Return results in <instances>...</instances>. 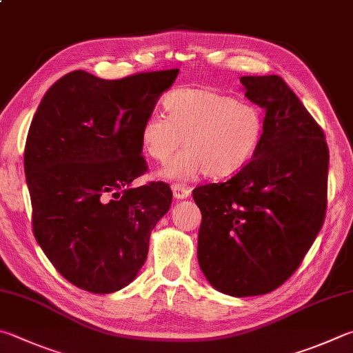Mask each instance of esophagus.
Here are the masks:
<instances>
[{
  "label": "esophagus",
  "instance_id": "1",
  "mask_svg": "<svg viewBox=\"0 0 353 353\" xmlns=\"http://www.w3.org/2000/svg\"><path fill=\"white\" fill-rule=\"evenodd\" d=\"M191 193V190L183 183H174L172 185V196L174 199H187Z\"/></svg>",
  "mask_w": 353,
  "mask_h": 353
}]
</instances>
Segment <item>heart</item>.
Here are the masks:
<instances>
[{"label":"heart","instance_id":"1","mask_svg":"<svg viewBox=\"0 0 353 353\" xmlns=\"http://www.w3.org/2000/svg\"><path fill=\"white\" fill-rule=\"evenodd\" d=\"M162 114H150L140 126L145 154L170 162L160 177L185 181L203 172L223 179L252 162L264 139V114L256 105L210 88H179L165 95Z\"/></svg>","mask_w":353,"mask_h":353}]
</instances>
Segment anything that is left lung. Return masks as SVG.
<instances>
[{
  "label": "left lung",
  "mask_w": 353,
  "mask_h": 353,
  "mask_svg": "<svg viewBox=\"0 0 353 353\" xmlns=\"http://www.w3.org/2000/svg\"><path fill=\"white\" fill-rule=\"evenodd\" d=\"M265 110L264 139L245 168L193 191L201 208L197 259L230 296L265 294L296 272L323 227L329 148L324 132L278 75L241 77Z\"/></svg>",
  "instance_id": "1"
}]
</instances>
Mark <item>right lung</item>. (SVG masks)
<instances>
[{
    "label": "right lung",
    "instance_id": "right-lung-1",
    "mask_svg": "<svg viewBox=\"0 0 353 353\" xmlns=\"http://www.w3.org/2000/svg\"><path fill=\"white\" fill-rule=\"evenodd\" d=\"M179 69L103 80L74 70L44 94L24 148L32 228L63 278L91 293L136 279L168 183L130 188L148 170L140 126Z\"/></svg>",
    "mask_w": 353,
    "mask_h": 353
}]
</instances>
